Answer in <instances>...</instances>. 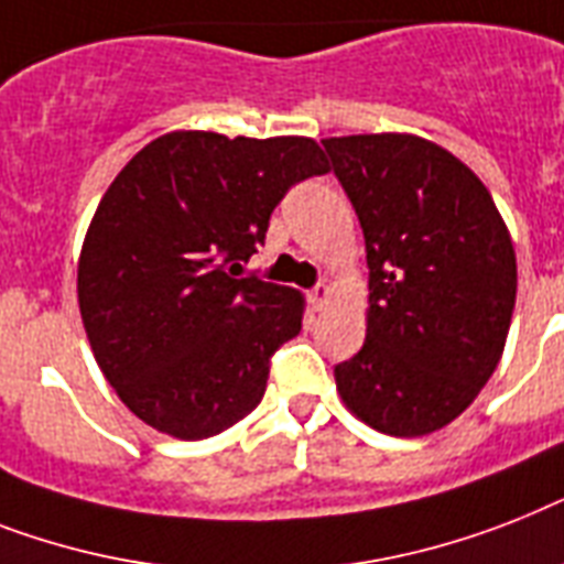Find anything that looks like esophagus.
<instances>
[{
  "label": "esophagus",
  "instance_id": "obj_1",
  "mask_svg": "<svg viewBox=\"0 0 564 564\" xmlns=\"http://www.w3.org/2000/svg\"><path fill=\"white\" fill-rule=\"evenodd\" d=\"M329 292H333V290H329L327 283H318V286H315V290L310 292V304H313L315 310H322V306L329 301Z\"/></svg>",
  "mask_w": 564,
  "mask_h": 564
}]
</instances>
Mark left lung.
I'll return each mask as SVG.
<instances>
[{
  "label": "left lung",
  "instance_id": "1",
  "mask_svg": "<svg viewBox=\"0 0 564 564\" xmlns=\"http://www.w3.org/2000/svg\"><path fill=\"white\" fill-rule=\"evenodd\" d=\"M368 251V336L336 365L359 420L393 437L464 414L505 354L516 251L460 159L400 132L324 139Z\"/></svg>",
  "mask_w": 564,
  "mask_h": 564
}]
</instances>
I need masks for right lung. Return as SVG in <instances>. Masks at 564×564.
I'll return each instance as SVG.
<instances>
[{"label": "right lung", "instance_id": "add662e5", "mask_svg": "<svg viewBox=\"0 0 564 564\" xmlns=\"http://www.w3.org/2000/svg\"><path fill=\"white\" fill-rule=\"evenodd\" d=\"M327 173L313 139L167 132L100 199L77 263L91 354L132 414L203 441L258 409L304 297L242 263L286 191Z\"/></svg>", "mask_w": 564, "mask_h": 564}]
</instances>
